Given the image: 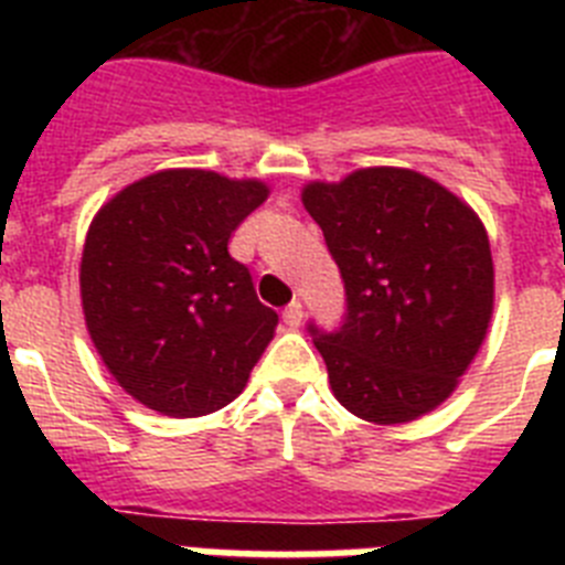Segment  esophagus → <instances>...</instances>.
Listing matches in <instances>:
<instances>
[{"label": "esophagus", "mask_w": 565, "mask_h": 565, "mask_svg": "<svg viewBox=\"0 0 565 565\" xmlns=\"http://www.w3.org/2000/svg\"><path fill=\"white\" fill-rule=\"evenodd\" d=\"M282 319H286V326H291V328L302 326V302H299V299H294L291 306L282 311Z\"/></svg>", "instance_id": "esophagus-1"}]
</instances>
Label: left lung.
<instances>
[{
  "mask_svg": "<svg viewBox=\"0 0 565 565\" xmlns=\"http://www.w3.org/2000/svg\"><path fill=\"white\" fill-rule=\"evenodd\" d=\"M344 282V322L308 326L344 411L404 424L458 387L495 302L489 237L461 198L413 169H356L302 189Z\"/></svg>",
  "mask_w": 565,
  "mask_h": 565,
  "instance_id": "1",
  "label": "left lung"
}]
</instances>
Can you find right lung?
<instances>
[{"label": "right lung", "mask_w": 565, "mask_h": 565, "mask_svg": "<svg viewBox=\"0 0 565 565\" xmlns=\"http://www.w3.org/2000/svg\"><path fill=\"white\" fill-rule=\"evenodd\" d=\"M266 198L263 181L163 169L121 189L89 223L84 322L115 382L149 411H221L274 339L277 311L228 254L232 232Z\"/></svg>", "instance_id": "right-lung-1"}]
</instances>
